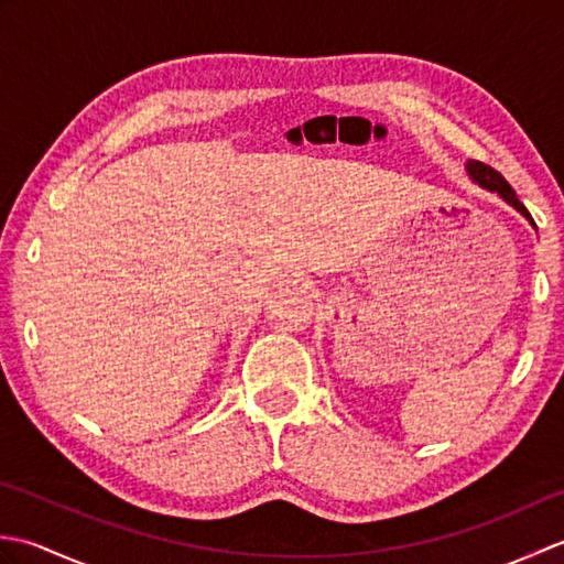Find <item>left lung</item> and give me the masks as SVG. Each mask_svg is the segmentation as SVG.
<instances>
[{
  "label": "left lung",
  "instance_id": "1",
  "mask_svg": "<svg viewBox=\"0 0 564 564\" xmlns=\"http://www.w3.org/2000/svg\"><path fill=\"white\" fill-rule=\"evenodd\" d=\"M465 170H467V174H470V178L475 184H480L482 188H487V191H495V194H499L501 198H505L509 206H513L517 208L525 220H529L533 227H535V223H533V218H531V213L525 210V206L523 203L517 198V191H513L511 186H509V182L505 176H501L497 170H492V166L489 164H482V162H467L465 164Z\"/></svg>",
  "mask_w": 564,
  "mask_h": 564
}]
</instances>
